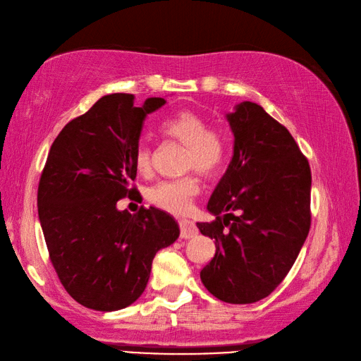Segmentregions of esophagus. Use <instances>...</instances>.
Masks as SVG:
<instances>
[{
	"label": "esophagus",
	"instance_id": "1",
	"mask_svg": "<svg viewBox=\"0 0 361 361\" xmlns=\"http://www.w3.org/2000/svg\"><path fill=\"white\" fill-rule=\"evenodd\" d=\"M179 228H180V238L183 239H190L199 233V228L195 227V224L190 220H180Z\"/></svg>",
	"mask_w": 361,
	"mask_h": 361
}]
</instances>
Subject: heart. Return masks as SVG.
<instances>
[{"instance_id": "b5f03b06", "label": "heart", "mask_w": 361, "mask_h": 361, "mask_svg": "<svg viewBox=\"0 0 361 361\" xmlns=\"http://www.w3.org/2000/svg\"><path fill=\"white\" fill-rule=\"evenodd\" d=\"M161 133L183 146L182 170L199 171L203 176L218 173L227 159L228 143L221 129L211 128L209 122L192 110H180L161 123ZM152 147L140 141L134 152V167L138 174L152 170ZM200 191V180L195 173H187L176 179L157 182L147 191L150 203L173 214H182Z\"/></svg>"}]
</instances>
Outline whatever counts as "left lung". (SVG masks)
Instances as JSON below:
<instances>
[{"label":"left lung","mask_w":361,"mask_h":361,"mask_svg":"<svg viewBox=\"0 0 361 361\" xmlns=\"http://www.w3.org/2000/svg\"><path fill=\"white\" fill-rule=\"evenodd\" d=\"M233 157L216 185L199 231L215 239L202 272L204 288L231 304H251L274 290L297 260L310 231L312 171L297 141L255 102L227 114Z\"/></svg>","instance_id":"1"}]
</instances>
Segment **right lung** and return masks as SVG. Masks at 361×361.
<instances>
[{"label":"right lung","instance_id":"1","mask_svg":"<svg viewBox=\"0 0 361 361\" xmlns=\"http://www.w3.org/2000/svg\"><path fill=\"white\" fill-rule=\"evenodd\" d=\"M113 93L72 118L54 140L37 190V209L51 264L63 288L87 309H125L145 292L152 262L176 241L167 212L141 206L117 211L137 194L134 152L149 113L166 104Z\"/></svg>","mask_w":361,"mask_h":361}]
</instances>
